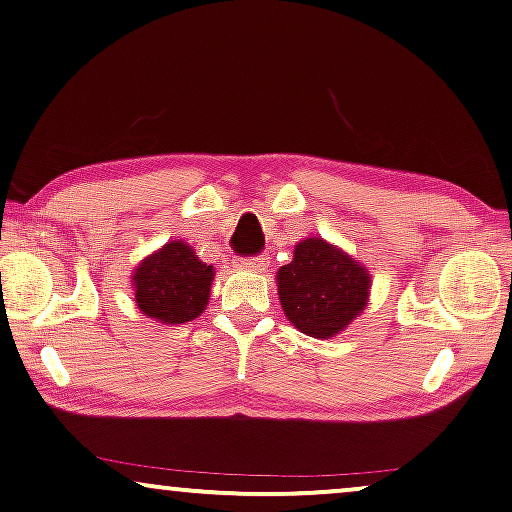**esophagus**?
<instances>
[{
  "label": "esophagus",
  "mask_w": 512,
  "mask_h": 512,
  "mask_svg": "<svg viewBox=\"0 0 512 512\" xmlns=\"http://www.w3.org/2000/svg\"><path fill=\"white\" fill-rule=\"evenodd\" d=\"M241 267L248 269V271H267L269 267V260L264 255L260 257H248V260H241Z\"/></svg>",
  "instance_id": "1"
}]
</instances>
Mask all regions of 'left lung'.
Instances as JSON below:
<instances>
[{
    "instance_id": "obj_1",
    "label": "left lung",
    "mask_w": 512,
    "mask_h": 512,
    "mask_svg": "<svg viewBox=\"0 0 512 512\" xmlns=\"http://www.w3.org/2000/svg\"><path fill=\"white\" fill-rule=\"evenodd\" d=\"M371 274L357 257L321 236L302 238L293 262L276 271L283 314L309 338L331 340L364 314Z\"/></svg>"
}]
</instances>
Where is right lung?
I'll return each mask as SVG.
<instances>
[{
  "label": "right lung",
  "mask_w": 512,
  "mask_h": 512,
  "mask_svg": "<svg viewBox=\"0 0 512 512\" xmlns=\"http://www.w3.org/2000/svg\"><path fill=\"white\" fill-rule=\"evenodd\" d=\"M215 267L198 260L181 238L167 241L132 271L134 302L148 319L177 326L198 319L210 302Z\"/></svg>",
  "instance_id": "right-lung-1"
}]
</instances>
